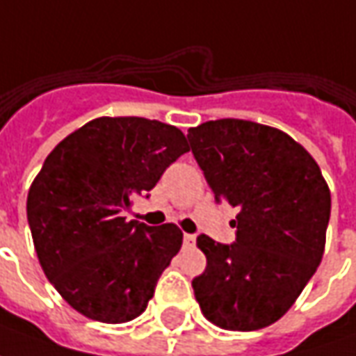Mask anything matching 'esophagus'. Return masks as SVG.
Returning a JSON list of instances; mask_svg holds the SVG:
<instances>
[{
  "label": "esophagus",
  "instance_id": "obj_1",
  "mask_svg": "<svg viewBox=\"0 0 356 356\" xmlns=\"http://www.w3.org/2000/svg\"><path fill=\"white\" fill-rule=\"evenodd\" d=\"M183 238H185L186 245H195L196 235H193V233H185V235H183Z\"/></svg>",
  "mask_w": 356,
  "mask_h": 356
}]
</instances>
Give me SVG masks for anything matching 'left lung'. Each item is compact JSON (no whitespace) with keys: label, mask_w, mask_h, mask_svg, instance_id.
<instances>
[{"label":"left lung","mask_w":356,"mask_h":356,"mask_svg":"<svg viewBox=\"0 0 356 356\" xmlns=\"http://www.w3.org/2000/svg\"><path fill=\"white\" fill-rule=\"evenodd\" d=\"M216 202L238 208L235 243L198 235L206 270L193 280L202 314L254 332L293 307L322 262L332 196L314 158L280 129L218 119L188 129Z\"/></svg>","instance_id":"1"}]
</instances>
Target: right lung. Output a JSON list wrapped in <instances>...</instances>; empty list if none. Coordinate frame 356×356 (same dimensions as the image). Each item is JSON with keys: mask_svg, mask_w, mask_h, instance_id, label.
Here are the masks:
<instances>
[{"mask_svg": "<svg viewBox=\"0 0 356 356\" xmlns=\"http://www.w3.org/2000/svg\"><path fill=\"white\" fill-rule=\"evenodd\" d=\"M188 152L177 127L144 118H98L51 150L26 198L40 266L57 293L90 320L140 316L183 245L177 225L150 227L121 212L152 191Z\"/></svg>", "mask_w": 356, "mask_h": 356, "instance_id": "1", "label": "right lung"}]
</instances>
